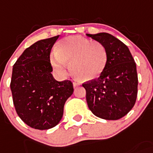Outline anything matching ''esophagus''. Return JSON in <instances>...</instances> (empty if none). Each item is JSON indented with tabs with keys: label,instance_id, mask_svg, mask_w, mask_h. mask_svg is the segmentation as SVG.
<instances>
[{
	"label": "esophagus",
	"instance_id": "1",
	"mask_svg": "<svg viewBox=\"0 0 153 153\" xmlns=\"http://www.w3.org/2000/svg\"><path fill=\"white\" fill-rule=\"evenodd\" d=\"M80 85V83H78V82H73V87L74 88H77V87H78Z\"/></svg>",
	"mask_w": 153,
	"mask_h": 153
}]
</instances>
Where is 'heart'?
<instances>
[{"instance_id": "obj_1", "label": "heart", "mask_w": 153, "mask_h": 153, "mask_svg": "<svg viewBox=\"0 0 153 153\" xmlns=\"http://www.w3.org/2000/svg\"><path fill=\"white\" fill-rule=\"evenodd\" d=\"M51 61L59 75H66L68 62H71L73 73L81 79L89 81L99 77L103 72L108 61V53L101 42L75 35L59 41Z\"/></svg>"}]
</instances>
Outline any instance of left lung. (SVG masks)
Segmentation results:
<instances>
[{"mask_svg":"<svg viewBox=\"0 0 153 153\" xmlns=\"http://www.w3.org/2000/svg\"><path fill=\"white\" fill-rule=\"evenodd\" d=\"M105 47L106 66L97 79L85 82L90 110L105 120H118L131 110L137 96V66L128 47L110 34H87Z\"/></svg>","mask_w":153,"mask_h":153,"instance_id":"1","label":"left lung"}]
</instances>
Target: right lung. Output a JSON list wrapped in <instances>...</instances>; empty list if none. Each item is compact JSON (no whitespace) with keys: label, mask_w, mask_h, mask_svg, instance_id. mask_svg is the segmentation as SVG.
Segmentation results:
<instances>
[{"label":"right lung","mask_w":153,"mask_h":153,"mask_svg":"<svg viewBox=\"0 0 153 153\" xmlns=\"http://www.w3.org/2000/svg\"><path fill=\"white\" fill-rule=\"evenodd\" d=\"M59 35L41 40L26 48L13 67L10 89L16 111L29 127L48 130L58 125L72 81L54 79L50 54Z\"/></svg>","instance_id":"add662e5"}]
</instances>
